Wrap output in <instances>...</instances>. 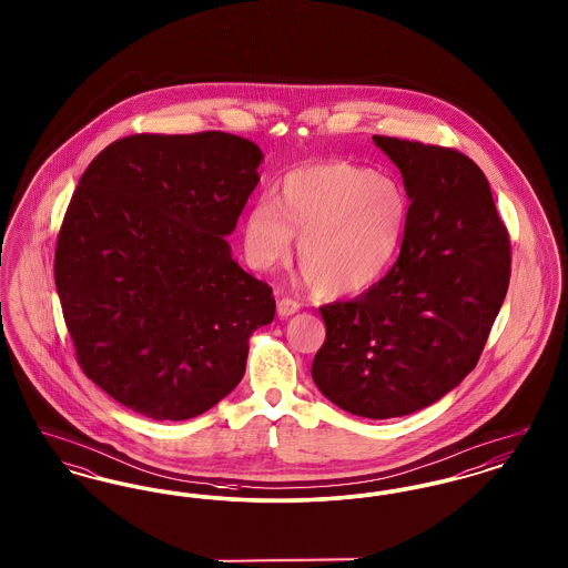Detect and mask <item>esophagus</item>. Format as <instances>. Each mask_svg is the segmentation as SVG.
Returning a JSON list of instances; mask_svg holds the SVG:
<instances>
[{
    "mask_svg": "<svg viewBox=\"0 0 568 568\" xmlns=\"http://www.w3.org/2000/svg\"><path fill=\"white\" fill-rule=\"evenodd\" d=\"M300 311V304H297L296 300H292V297H281L278 300V304H276V313H278V317H292L294 313Z\"/></svg>",
    "mask_w": 568,
    "mask_h": 568,
    "instance_id": "34e87169",
    "label": "esophagus"
}]
</instances>
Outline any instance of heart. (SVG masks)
Listing matches in <instances>:
<instances>
[{
  "instance_id": "1",
  "label": "heart",
  "mask_w": 568,
  "mask_h": 568,
  "mask_svg": "<svg viewBox=\"0 0 568 568\" xmlns=\"http://www.w3.org/2000/svg\"><path fill=\"white\" fill-rule=\"evenodd\" d=\"M410 221L405 187L355 163H311L287 172L274 200L264 195L244 216L246 262L271 271L300 236V266L327 296L359 294L400 255Z\"/></svg>"
}]
</instances>
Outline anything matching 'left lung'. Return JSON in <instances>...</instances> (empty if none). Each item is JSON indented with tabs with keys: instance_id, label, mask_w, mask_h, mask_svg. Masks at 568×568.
I'll list each match as a JSON object with an SVG mask.
<instances>
[{
	"instance_id": "obj_1",
	"label": "left lung",
	"mask_w": 568,
	"mask_h": 568,
	"mask_svg": "<svg viewBox=\"0 0 568 568\" xmlns=\"http://www.w3.org/2000/svg\"><path fill=\"white\" fill-rule=\"evenodd\" d=\"M410 200L398 262L366 294L322 306L311 375L329 403L403 417L458 387L484 352L511 276L486 174L454 149L373 135Z\"/></svg>"
}]
</instances>
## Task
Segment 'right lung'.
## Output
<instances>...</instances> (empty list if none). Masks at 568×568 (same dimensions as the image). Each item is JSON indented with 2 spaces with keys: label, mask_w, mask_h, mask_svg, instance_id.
<instances>
[{
  "label": "right lung",
  "mask_w": 568,
  "mask_h": 568,
  "mask_svg": "<svg viewBox=\"0 0 568 568\" xmlns=\"http://www.w3.org/2000/svg\"><path fill=\"white\" fill-rule=\"evenodd\" d=\"M262 162L241 135L138 134L84 170L57 239V294L84 375L134 413H206L272 324L271 287L225 241Z\"/></svg>",
  "instance_id": "add662e5"
}]
</instances>
